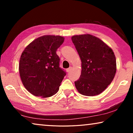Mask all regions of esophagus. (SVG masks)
I'll use <instances>...</instances> for the list:
<instances>
[{"label": "esophagus", "mask_w": 133, "mask_h": 133, "mask_svg": "<svg viewBox=\"0 0 133 133\" xmlns=\"http://www.w3.org/2000/svg\"><path fill=\"white\" fill-rule=\"evenodd\" d=\"M71 67H70L69 68L66 69V71L67 72H70V70H71Z\"/></svg>", "instance_id": "obj_1"}]
</instances>
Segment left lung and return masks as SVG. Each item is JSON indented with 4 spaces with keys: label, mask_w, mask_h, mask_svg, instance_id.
Masks as SVG:
<instances>
[{
    "label": "left lung",
    "mask_w": 133,
    "mask_h": 133,
    "mask_svg": "<svg viewBox=\"0 0 133 133\" xmlns=\"http://www.w3.org/2000/svg\"><path fill=\"white\" fill-rule=\"evenodd\" d=\"M71 40L82 61V72L75 86L80 94L94 96L102 93L113 80L116 59L110 47L89 34L75 35Z\"/></svg>",
    "instance_id": "1"
}]
</instances>
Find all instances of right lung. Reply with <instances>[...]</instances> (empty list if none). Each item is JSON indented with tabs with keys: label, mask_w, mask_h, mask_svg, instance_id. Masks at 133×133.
Returning a JSON list of instances; mask_svg holds the SVG:
<instances>
[{
	"label": "right lung",
	"mask_w": 133,
	"mask_h": 133,
	"mask_svg": "<svg viewBox=\"0 0 133 133\" xmlns=\"http://www.w3.org/2000/svg\"><path fill=\"white\" fill-rule=\"evenodd\" d=\"M64 40L60 36L44 35L31 42L22 52L20 76L24 87L33 95L46 98L58 91L66 73L59 67L56 50Z\"/></svg>",
	"instance_id": "add662e5"
}]
</instances>
